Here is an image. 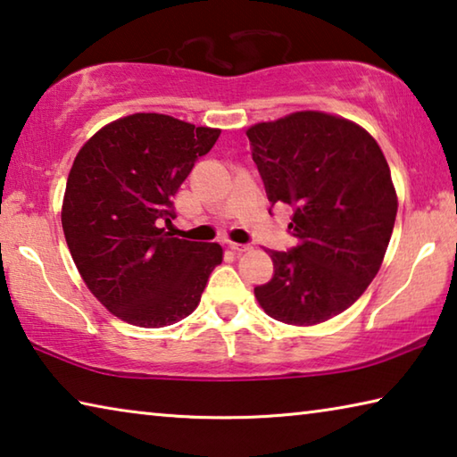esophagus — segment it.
<instances>
[{
	"mask_svg": "<svg viewBox=\"0 0 457 457\" xmlns=\"http://www.w3.org/2000/svg\"><path fill=\"white\" fill-rule=\"evenodd\" d=\"M228 245H229V250H234L236 253H244V252H250V250H252V245H247V244H236V242H228Z\"/></svg>",
	"mask_w": 457,
	"mask_h": 457,
	"instance_id": "esophagus-1",
	"label": "esophagus"
}]
</instances>
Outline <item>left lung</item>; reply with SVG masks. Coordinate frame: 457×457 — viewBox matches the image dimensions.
<instances>
[{"label": "left lung", "instance_id": "left-lung-1", "mask_svg": "<svg viewBox=\"0 0 457 457\" xmlns=\"http://www.w3.org/2000/svg\"><path fill=\"white\" fill-rule=\"evenodd\" d=\"M270 204L294 210L298 245L270 252L274 276L253 288L268 316L312 327L357 303L383 264L397 193L381 146L349 119L300 111L245 130Z\"/></svg>", "mask_w": 457, "mask_h": 457}]
</instances>
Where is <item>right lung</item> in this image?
Segmentation results:
<instances>
[{"mask_svg":"<svg viewBox=\"0 0 457 457\" xmlns=\"http://www.w3.org/2000/svg\"><path fill=\"white\" fill-rule=\"evenodd\" d=\"M220 129L157 112L108 122L76 154L62 229L84 284L106 311L161 328L195 311L221 264L220 244L173 237L171 199Z\"/></svg>","mask_w":457,"mask_h":457,"instance_id":"right-lung-1","label":"right lung"}]
</instances>
